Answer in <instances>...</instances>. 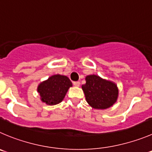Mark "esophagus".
I'll return each instance as SVG.
<instances>
[{
  "mask_svg": "<svg viewBox=\"0 0 152 152\" xmlns=\"http://www.w3.org/2000/svg\"><path fill=\"white\" fill-rule=\"evenodd\" d=\"M73 85L75 86H80V82L79 81H74L73 82Z\"/></svg>",
  "mask_w": 152,
  "mask_h": 152,
  "instance_id": "esophagus-1",
  "label": "esophagus"
}]
</instances>
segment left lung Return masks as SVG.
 <instances>
[{"label":"left lung","instance_id":"left-lung-1","mask_svg":"<svg viewBox=\"0 0 152 152\" xmlns=\"http://www.w3.org/2000/svg\"><path fill=\"white\" fill-rule=\"evenodd\" d=\"M86 102L95 109H107L117 100L118 89L115 83L104 80L97 75H88L82 85Z\"/></svg>","mask_w":152,"mask_h":152}]
</instances>
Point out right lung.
<instances>
[{
  "instance_id": "1",
  "label": "right lung",
  "mask_w": 152,
  "mask_h": 152,
  "mask_svg": "<svg viewBox=\"0 0 152 152\" xmlns=\"http://www.w3.org/2000/svg\"><path fill=\"white\" fill-rule=\"evenodd\" d=\"M72 86V83L69 77L55 75L39 85L38 92L43 102L49 105H54L63 101L68 89Z\"/></svg>"
}]
</instances>
